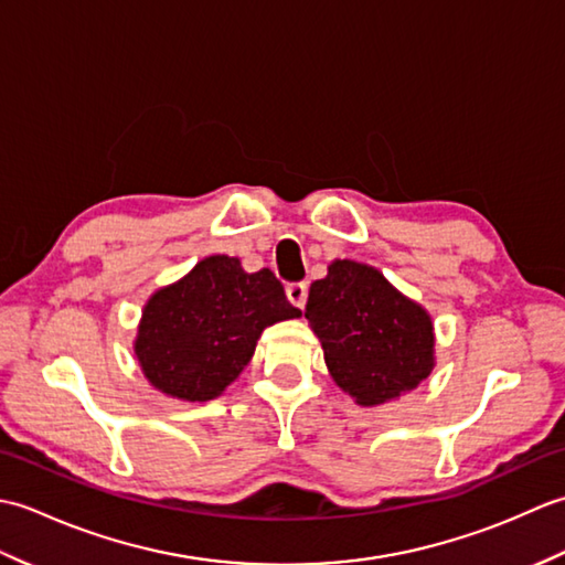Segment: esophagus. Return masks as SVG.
Returning <instances> with one entry per match:
<instances>
[{
	"instance_id": "34e87169",
	"label": "esophagus",
	"mask_w": 565,
	"mask_h": 565,
	"mask_svg": "<svg viewBox=\"0 0 565 565\" xmlns=\"http://www.w3.org/2000/svg\"><path fill=\"white\" fill-rule=\"evenodd\" d=\"M286 298H289V303L296 308H303L306 306V298H308V284L306 281H294L286 286Z\"/></svg>"
}]
</instances>
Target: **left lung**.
<instances>
[{
  "mask_svg": "<svg viewBox=\"0 0 565 565\" xmlns=\"http://www.w3.org/2000/svg\"><path fill=\"white\" fill-rule=\"evenodd\" d=\"M306 318L330 376L364 407L401 398L435 369L429 313L369 264L334 259L310 284Z\"/></svg>",
  "mask_w": 565,
  "mask_h": 565,
  "instance_id": "8db88e82",
  "label": "left lung"
}]
</instances>
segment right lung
<instances>
[{
    "label": "right lung",
    "instance_id": "obj_1",
    "mask_svg": "<svg viewBox=\"0 0 565 565\" xmlns=\"http://www.w3.org/2000/svg\"><path fill=\"white\" fill-rule=\"evenodd\" d=\"M301 318L269 269L247 274L237 257L201 259L142 308L136 356L150 386L179 401H213L255 354L264 328Z\"/></svg>",
    "mask_w": 565,
    "mask_h": 565
}]
</instances>
